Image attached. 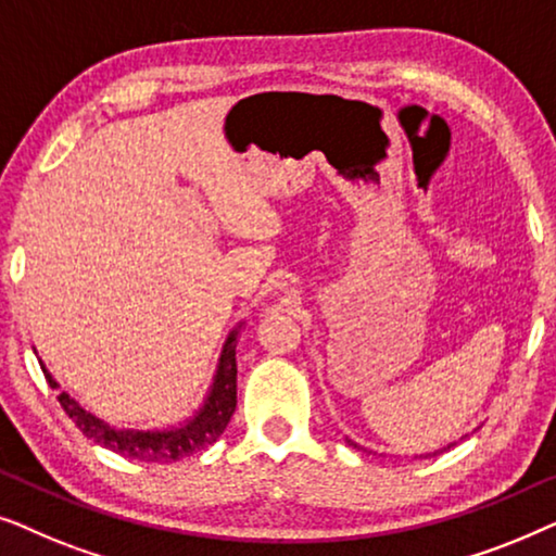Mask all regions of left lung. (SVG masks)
Segmentation results:
<instances>
[{
	"label": "left lung",
	"mask_w": 556,
	"mask_h": 556,
	"mask_svg": "<svg viewBox=\"0 0 556 556\" xmlns=\"http://www.w3.org/2000/svg\"><path fill=\"white\" fill-rule=\"evenodd\" d=\"M346 443L354 445V447H359V445L354 443V440H349V438H346ZM451 445H455V443H451ZM451 445H447V447H451ZM443 451H445V447H443ZM435 453H440V451H435ZM435 453H425V455H420V458H430V455H435Z\"/></svg>",
	"instance_id": "8db88e82"
}]
</instances>
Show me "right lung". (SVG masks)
Returning a JSON list of instances; mask_svg holds the SVG:
<instances>
[{
  "label": "right lung",
  "mask_w": 556,
  "mask_h": 556,
  "mask_svg": "<svg viewBox=\"0 0 556 556\" xmlns=\"http://www.w3.org/2000/svg\"><path fill=\"white\" fill-rule=\"evenodd\" d=\"M240 321L235 329L227 333L223 352H219L215 375H212L210 390L204 394L202 405L194 409L192 417L162 430H134L118 428L101 420V417L88 413L78 400L71 397L67 392H60L58 402L63 405L67 417L75 422V428L105 451L124 455L128 460H147V463H172L187 455H194L210 447L215 440L223 435L227 422L238 405V362H235V346H238V333L242 329ZM42 375L48 379L52 390H58V379L50 375L48 367L40 362Z\"/></svg>",
  "instance_id": "obj_1"
}]
</instances>
